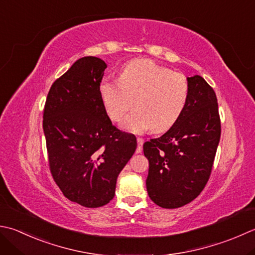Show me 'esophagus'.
Segmentation results:
<instances>
[{"mask_svg": "<svg viewBox=\"0 0 255 255\" xmlns=\"http://www.w3.org/2000/svg\"><path fill=\"white\" fill-rule=\"evenodd\" d=\"M137 142H138V146H137V149H136V152L140 153L142 151V144H143L144 140L142 138H137Z\"/></svg>", "mask_w": 255, "mask_h": 255, "instance_id": "1", "label": "esophagus"}]
</instances>
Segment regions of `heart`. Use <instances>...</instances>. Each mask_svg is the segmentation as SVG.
I'll list each match as a JSON object with an SVG mask.
<instances>
[{"label": "heart", "mask_w": 255, "mask_h": 255, "mask_svg": "<svg viewBox=\"0 0 255 255\" xmlns=\"http://www.w3.org/2000/svg\"><path fill=\"white\" fill-rule=\"evenodd\" d=\"M190 86L181 73L160 66L150 59H136L122 68L117 79L105 77L99 94L105 112L113 122L133 106L136 109L122 122L126 130L153 132L170 129L181 117L188 104Z\"/></svg>", "instance_id": "b5f03b06"}]
</instances>
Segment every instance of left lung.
Masks as SVG:
<instances>
[{
    "label": "left lung",
    "mask_w": 255,
    "mask_h": 255,
    "mask_svg": "<svg viewBox=\"0 0 255 255\" xmlns=\"http://www.w3.org/2000/svg\"><path fill=\"white\" fill-rule=\"evenodd\" d=\"M188 104L179 121L161 137L143 143L149 160V198L164 209L180 208L201 193L220 141L216 93L199 75L188 77Z\"/></svg>",
    "instance_id": "1"
}]
</instances>
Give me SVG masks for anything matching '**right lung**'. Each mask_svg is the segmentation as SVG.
<instances>
[{"label":"right lung","instance_id":"add662e5","mask_svg":"<svg viewBox=\"0 0 255 255\" xmlns=\"http://www.w3.org/2000/svg\"><path fill=\"white\" fill-rule=\"evenodd\" d=\"M107 67L79 58L53 83L43 113L49 170L68 200L99 208L115 196L118 174L137 148L134 134L119 130L105 112L99 84Z\"/></svg>","mask_w":255,"mask_h":255}]
</instances>
